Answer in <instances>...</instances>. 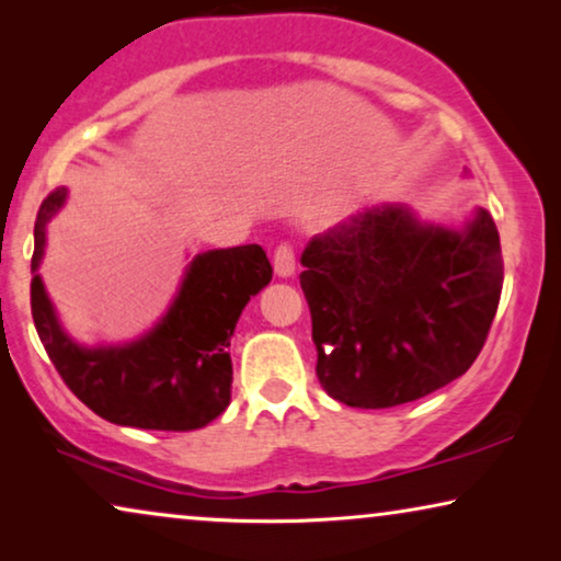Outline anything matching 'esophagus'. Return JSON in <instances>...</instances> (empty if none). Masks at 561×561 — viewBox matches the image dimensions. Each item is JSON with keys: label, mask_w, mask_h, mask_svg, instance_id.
I'll return each instance as SVG.
<instances>
[{"label": "esophagus", "mask_w": 561, "mask_h": 561, "mask_svg": "<svg viewBox=\"0 0 561 561\" xmlns=\"http://www.w3.org/2000/svg\"><path fill=\"white\" fill-rule=\"evenodd\" d=\"M273 271L278 278H294L296 273V255L290 244H280L273 255Z\"/></svg>", "instance_id": "1"}]
</instances>
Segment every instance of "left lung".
I'll return each mask as SVG.
<instances>
[{
	"mask_svg": "<svg viewBox=\"0 0 561 561\" xmlns=\"http://www.w3.org/2000/svg\"><path fill=\"white\" fill-rule=\"evenodd\" d=\"M301 265L319 382L352 409H393L465 375L503 288L501 237L482 206L459 229L373 206L313 237Z\"/></svg>",
	"mask_w": 561,
	"mask_h": 561,
	"instance_id": "left-lung-1",
	"label": "left lung"
}]
</instances>
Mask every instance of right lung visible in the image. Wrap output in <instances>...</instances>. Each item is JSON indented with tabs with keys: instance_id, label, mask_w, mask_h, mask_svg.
<instances>
[{
	"instance_id": "add662e5",
	"label": "right lung",
	"mask_w": 561,
	"mask_h": 561,
	"mask_svg": "<svg viewBox=\"0 0 561 561\" xmlns=\"http://www.w3.org/2000/svg\"><path fill=\"white\" fill-rule=\"evenodd\" d=\"M68 188L45 198L35 221L30 304L37 336L60 378L96 416L117 426L194 432L225 413L232 398V340L240 313L273 278L260 244L194 255L163 317L137 340L76 342L60 324L41 271L48 221L64 209Z\"/></svg>"
}]
</instances>
